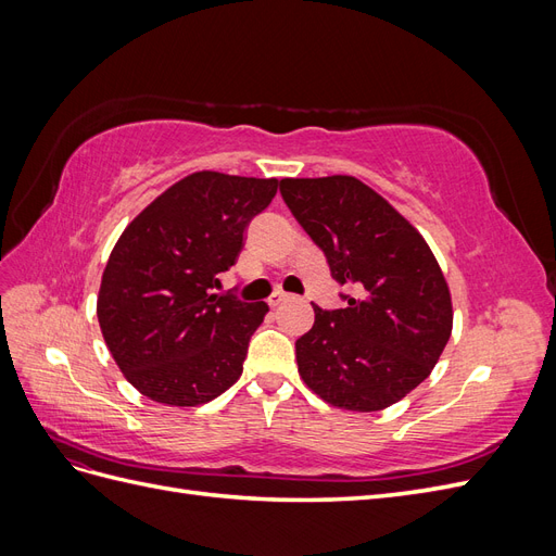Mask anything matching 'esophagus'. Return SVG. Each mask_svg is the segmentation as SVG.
I'll return each instance as SVG.
<instances>
[{"label":"esophagus","instance_id":"1","mask_svg":"<svg viewBox=\"0 0 556 556\" xmlns=\"http://www.w3.org/2000/svg\"><path fill=\"white\" fill-rule=\"evenodd\" d=\"M290 299V294H285V292H274L271 296H268V306H280V304H285V301Z\"/></svg>","mask_w":556,"mask_h":556}]
</instances>
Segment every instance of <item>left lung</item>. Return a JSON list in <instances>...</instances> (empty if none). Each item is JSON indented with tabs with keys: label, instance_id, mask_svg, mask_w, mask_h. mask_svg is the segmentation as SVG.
<instances>
[{
	"label": "left lung",
	"instance_id": "left-lung-1",
	"mask_svg": "<svg viewBox=\"0 0 556 556\" xmlns=\"http://www.w3.org/2000/svg\"><path fill=\"white\" fill-rule=\"evenodd\" d=\"M280 194L350 292L313 306L296 341L299 374L331 406L371 413L422 382L452 331L450 290L419 231L352 176L282 178Z\"/></svg>",
	"mask_w": 556,
	"mask_h": 556
}]
</instances>
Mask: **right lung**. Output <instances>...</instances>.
Instances as JSON below:
<instances>
[{"instance_id":"right-lung-1","label":"right lung","mask_w":556,"mask_h":556,"mask_svg":"<svg viewBox=\"0 0 556 556\" xmlns=\"http://www.w3.org/2000/svg\"><path fill=\"white\" fill-rule=\"evenodd\" d=\"M276 178L199 172L160 194L117 239L97 317L115 364L166 406H199L239 380L268 311L217 294L243 231L276 197Z\"/></svg>"}]
</instances>
